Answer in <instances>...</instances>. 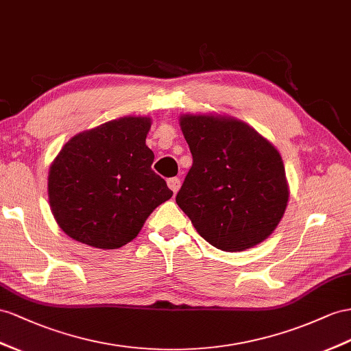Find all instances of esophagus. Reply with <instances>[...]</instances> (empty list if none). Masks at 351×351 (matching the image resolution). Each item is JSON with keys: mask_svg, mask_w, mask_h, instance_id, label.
<instances>
[{"mask_svg": "<svg viewBox=\"0 0 351 351\" xmlns=\"http://www.w3.org/2000/svg\"><path fill=\"white\" fill-rule=\"evenodd\" d=\"M167 185L173 193H178L179 188H181V179L179 178H170L167 179Z\"/></svg>", "mask_w": 351, "mask_h": 351, "instance_id": "34e87169", "label": "esophagus"}]
</instances>
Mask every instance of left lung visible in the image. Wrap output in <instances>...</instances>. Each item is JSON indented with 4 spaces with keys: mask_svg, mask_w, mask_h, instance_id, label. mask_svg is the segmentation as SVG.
<instances>
[{
    "mask_svg": "<svg viewBox=\"0 0 351 351\" xmlns=\"http://www.w3.org/2000/svg\"><path fill=\"white\" fill-rule=\"evenodd\" d=\"M179 124L193 166L176 203L197 232L226 252L268 239L289 200L280 152L234 117L182 114Z\"/></svg>",
    "mask_w": 351,
    "mask_h": 351,
    "instance_id": "left-lung-1",
    "label": "left lung"
}]
</instances>
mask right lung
Here are the masks:
<instances>
[{"instance_id": "add662e5", "label": "right lung", "mask_w": 351, "mask_h": 351, "mask_svg": "<svg viewBox=\"0 0 351 351\" xmlns=\"http://www.w3.org/2000/svg\"><path fill=\"white\" fill-rule=\"evenodd\" d=\"M149 117H121L71 138L49 169V203L66 236L117 249L173 193L151 169Z\"/></svg>"}]
</instances>
